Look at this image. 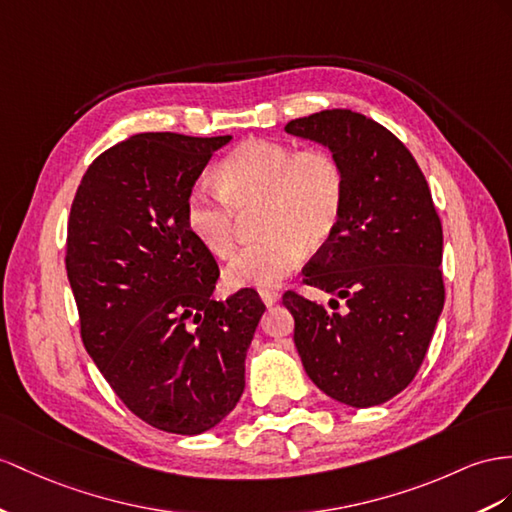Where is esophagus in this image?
<instances>
[{"instance_id":"obj_1","label":"esophagus","mask_w":512,"mask_h":512,"mask_svg":"<svg viewBox=\"0 0 512 512\" xmlns=\"http://www.w3.org/2000/svg\"><path fill=\"white\" fill-rule=\"evenodd\" d=\"M259 296H261V300H264L266 307H272L279 300V292H274V290H261Z\"/></svg>"}]
</instances>
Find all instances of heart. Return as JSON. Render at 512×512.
I'll list each match as a JSON object with an SVG mask.
<instances>
[{
	"mask_svg": "<svg viewBox=\"0 0 512 512\" xmlns=\"http://www.w3.org/2000/svg\"><path fill=\"white\" fill-rule=\"evenodd\" d=\"M220 187L194 183L183 203V218L194 240L216 257H227L238 242L242 216L257 212L261 240L235 255L225 268V285H279L309 251L335 233L346 201V173L329 149L298 151L292 144L248 140L218 168Z\"/></svg>",
	"mask_w": 512,
	"mask_h": 512,
	"instance_id": "heart-1",
	"label": "heart"
}]
</instances>
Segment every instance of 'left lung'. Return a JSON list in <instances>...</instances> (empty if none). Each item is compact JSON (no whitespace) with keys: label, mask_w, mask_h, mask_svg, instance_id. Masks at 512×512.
Masks as SVG:
<instances>
[{"label":"left lung","mask_w":512,"mask_h":512,"mask_svg":"<svg viewBox=\"0 0 512 512\" xmlns=\"http://www.w3.org/2000/svg\"><path fill=\"white\" fill-rule=\"evenodd\" d=\"M285 131L322 144L346 173L339 225L303 270L332 309L285 292L294 344L326 396L368 409L398 396L426 357L445 300L441 220L411 151L368 116L322 110Z\"/></svg>","instance_id":"8db88e82"}]
</instances>
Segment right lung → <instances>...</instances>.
I'll return each instance as SVG.
<instances>
[{
    "label": "right lung",
    "instance_id": "obj_1",
    "mask_svg": "<svg viewBox=\"0 0 512 512\" xmlns=\"http://www.w3.org/2000/svg\"><path fill=\"white\" fill-rule=\"evenodd\" d=\"M231 136L138 134L88 166L67 233L82 342L142 422L175 435L220 424L244 391V359L266 305L214 300L218 266L183 203Z\"/></svg>",
    "mask_w": 512,
    "mask_h": 512
}]
</instances>
